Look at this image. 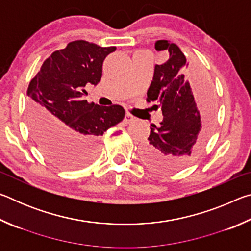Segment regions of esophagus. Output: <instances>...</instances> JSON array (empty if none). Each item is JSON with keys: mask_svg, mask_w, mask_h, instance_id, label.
Segmentation results:
<instances>
[{"mask_svg": "<svg viewBox=\"0 0 251 251\" xmlns=\"http://www.w3.org/2000/svg\"><path fill=\"white\" fill-rule=\"evenodd\" d=\"M135 121V117L133 115H130L129 113H126L125 118H124V122L126 124H130V123H133Z\"/></svg>", "mask_w": 251, "mask_h": 251, "instance_id": "1", "label": "esophagus"}]
</instances>
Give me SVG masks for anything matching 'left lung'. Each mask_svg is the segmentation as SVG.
<instances>
[{
    "instance_id": "1",
    "label": "left lung",
    "mask_w": 251,
    "mask_h": 251,
    "mask_svg": "<svg viewBox=\"0 0 251 251\" xmlns=\"http://www.w3.org/2000/svg\"><path fill=\"white\" fill-rule=\"evenodd\" d=\"M157 50H168L169 59L155 66L154 77L147 92V101H155L164 120L151 124V135L143 144L141 155L147 165L160 171H179L199 154L210 133L214 103L201 77H198L201 97L196 100L184 75L186 57L176 44L157 41ZM152 106V107H154Z\"/></svg>"
}]
</instances>
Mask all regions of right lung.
I'll list each match as a JSON object with an SVG mask.
<instances>
[{"mask_svg":"<svg viewBox=\"0 0 251 251\" xmlns=\"http://www.w3.org/2000/svg\"><path fill=\"white\" fill-rule=\"evenodd\" d=\"M115 46L74 41L46 58L27 88V122L41 151L57 166L77 168L95 158L100 136L123 121L120 105L87 103L86 85L101 78Z\"/></svg>","mask_w":251,"mask_h":251,"instance_id":"1","label":"right lung"}]
</instances>
